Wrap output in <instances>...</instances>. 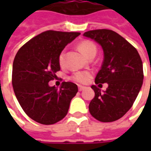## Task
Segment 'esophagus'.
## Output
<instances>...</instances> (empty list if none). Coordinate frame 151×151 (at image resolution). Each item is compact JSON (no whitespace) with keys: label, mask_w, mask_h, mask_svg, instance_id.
<instances>
[{"label":"esophagus","mask_w":151,"mask_h":151,"mask_svg":"<svg viewBox=\"0 0 151 151\" xmlns=\"http://www.w3.org/2000/svg\"><path fill=\"white\" fill-rule=\"evenodd\" d=\"M86 86H78V91H82L83 90H85Z\"/></svg>","instance_id":"obj_1"}]
</instances>
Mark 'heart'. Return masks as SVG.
<instances>
[{
  "label": "heart",
  "mask_w": 151,
  "mask_h": 151,
  "mask_svg": "<svg viewBox=\"0 0 151 151\" xmlns=\"http://www.w3.org/2000/svg\"><path fill=\"white\" fill-rule=\"evenodd\" d=\"M78 49L87 58L92 55H95L96 53V47L90 40H83L81 43H79ZM58 60H59V64L60 66L65 65V51H62L60 53ZM91 78V73L88 71H78L73 74L71 79L78 83L84 84V83L88 82Z\"/></svg>",
  "instance_id": "heart-1"
}]
</instances>
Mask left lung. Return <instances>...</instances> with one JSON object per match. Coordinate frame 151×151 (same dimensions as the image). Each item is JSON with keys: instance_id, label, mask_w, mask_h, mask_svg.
Returning a JSON list of instances; mask_svg holds the SVG:
<instances>
[{"instance_id": "obj_1", "label": "left lung", "mask_w": 151, "mask_h": 151, "mask_svg": "<svg viewBox=\"0 0 151 151\" xmlns=\"http://www.w3.org/2000/svg\"><path fill=\"white\" fill-rule=\"evenodd\" d=\"M101 45L104 61L95 78V84L107 82L105 91L95 85V97L89 105L93 117L101 122H112L123 116L133 106L143 82L142 61L134 47L116 32L99 29L85 32Z\"/></svg>"}]
</instances>
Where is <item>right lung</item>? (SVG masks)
<instances>
[{
  "mask_svg": "<svg viewBox=\"0 0 151 151\" xmlns=\"http://www.w3.org/2000/svg\"><path fill=\"white\" fill-rule=\"evenodd\" d=\"M79 32L47 31L32 38L18 50L13 63L12 84L25 113L42 124H53L68 113L78 86L64 82L58 90L48 82L60 69V53Z\"/></svg>",
  "mask_w": 151,
  "mask_h": 151,
  "instance_id": "right-lung-1",
  "label": "right lung"
}]
</instances>
